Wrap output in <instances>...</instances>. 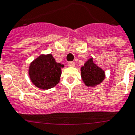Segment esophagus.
Segmentation results:
<instances>
[{"label":"esophagus","mask_w":135,"mask_h":135,"mask_svg":"<svg viewBox=\"0 0 135 135\" xmlns=\"http://www.w3.org/2000/svg\"><path fill=\"white\" fill-rule=\"evenodd\" d=\"M68 65L70 67H74L75 63H74V62H73V61H70V62H68Z\"/></svg>","instance_id":"obj_1"}]
</instances>
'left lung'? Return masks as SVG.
Returning a JSON list of instances; mask_svg holds the SVG:
<instances>
[{
	"label": "left lung",
	"instance_id": "1",
	"mask_svg": "<svg viewBox=\"0 0 135 135\" xmlns=\"http://www.w3.org/2000/svg\"><path fill=\"white\" fill-rule=\"evenodd\" d=\"M81 76L85 85L87 86H95L100 84L105 78L104 70L93 61L90 58L81 68Z\"/></svg>",
	"mask_w": 135,
	"mask_h": 135
}]
</instances>
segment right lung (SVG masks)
Wrapping results in <instances>:
<instances>
[{
    "mask_svg": "<svg viewBox=\"0 0 135 135\" xmlns=\"http://www.w3.org/2000/svg\"><path fill=\"white\" fill-rule=\"evenodd\" d=\"M64 65L56 62L51 54H42L30 64L28 74L36 87L47 90L58 84Z\"/></svg>",
    "mask_w": 135,
    "mask_h": 135,
    "instance_id": "add662e5",
    "label": "right lung"
}]
</instances>
